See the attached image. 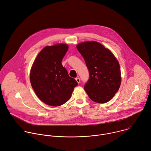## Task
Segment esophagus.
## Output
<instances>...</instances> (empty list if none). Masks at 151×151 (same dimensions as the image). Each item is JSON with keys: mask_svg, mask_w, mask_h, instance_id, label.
<instances>
[{"mask_svg": "<svg viewBox=\"0 0 151 151\" xmlns=\"http://www.w3.org/2000/svg\"><path fill=\"white\" fill-rule=\"evenodd\" d=\"M76 81H77L78 83H80V82H81V79H80L79 77H78V78H76Z\"/></svg>", "mask_w": 151, "mask_h": 151, "instance_id": "obj_1", "label": "esophagus"}]
</instances>
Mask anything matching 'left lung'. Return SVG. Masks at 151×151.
Here are the masks:
<instances>
[{
  "instance_id": "1",
  "label": "left lung",
  "mask_w": 151,
  "mask_h": 151,
  "mask_svg": "<svg viewBox=\"0 0 151 151\" xmlns=\"http://www.w3.org/2000/svg\"><path fill=\"white\" fill-rule=\"evenodd\" d=\"M88 71L84 90L93 101L104 103L111 100L121 85L119 63L113 54L99 43L85 42L76 46Z\"/></svg>"
}]
</instances>
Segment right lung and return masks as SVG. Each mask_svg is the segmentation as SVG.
<instances>
[{
	"label": "right lung",
	"mask_w": 151,
	"mask_h": 151,
	"mask_svg": "<svg viewBox=\"0 0 151 151\" xmlns=\"http://www.w3.org/2000/svg\"><path fill=\"white\" fill-rule=\"evenodd\" d=\"M68 48L63 44L45 47L37 55L31 69L30 82L36 94L52 106L67 102L78 85L61 64Z\"/></svg>",
	"instance_id": "right-lung-1"
}]
</instances>
